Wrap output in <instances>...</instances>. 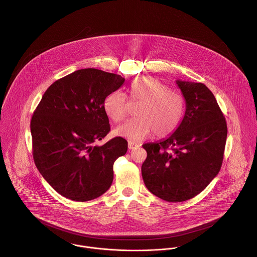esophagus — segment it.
<instances>
[{"mask_svg": "<svg viewBox=\"0 0 257 257\" xmlns=\"http://www.w3.org/2000/svg\"><path fill=\"white\" fill-rule=\"evenodd\" d=\"M140 147L138 144H135L133 142H128V148L130 149H135L136 147Z\"/></svg>", "mask_w": 257, "mask_h": 257, "instance_id": "obj_1", "label": "esophagus"}]
</instances>
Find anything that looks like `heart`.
I'll use <instances>...</instances> for the list:
<instances>
[{
    "mask_svg": "<svg viewBox=\"0 0 257 257\" xmlns=\"http://www.w3.org/2000/svg\"><path fill=\"white\" fill-rule=\"evenodd\" d=\"M128 92L133 101L141 102L136 110L138 117L118 125L115 135L138 143L154 134L157 138H164L176 130L185 111L181 94L154 77L135 80ZM104 110L112 120H122L127 113L124 95L118 91L110 93L104 100Z\"/></svg>",
    "mask_w": 257,
    "mask_h": 257,
    "instance_id": "b5f03b06",
    "label": "heart"
}]
</instances>
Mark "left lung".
Returning <instances> with one entry per match:
<instances>
[{
    "instance_id": "left-lung-1",
    "label": "left lung",
    "mask_w": 257,
    "mask_h": 257,
    "mask_svg": "<svg viewBox=\"0 0 257 257\" xmlns=\"http://www.w3.org/2000/svg\"><path fill=\"white\" fill-rule=\"evenodd\" d=\"M186 110L167 139L146 144L142 173L147 189L168 202L201 193L218 175L227 136L225 118L214 94L203 83L176 80Z\"/></svg>"
}]
</instances>
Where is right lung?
<instances>
[{
    "mask_svg": "<svg viewBox=\"0 0 257 257\" xmlns=\"http://www.w3.org/2000/svg\"><path fill=\"white\" fill-rule=\"evenodd\" d=\"M124 78L95 68L77 70L55 81L35 110L31 132L38 171L57 193L86 202L103 195L113 179V162L126 153L116 137L95 146L110 132L105 98Z\"/></svg>",
    "mask_w": 257,
    "mask_h": 257,
    "instance_id": "add662e5",
    "label": "right lung"
}]
</instances>
